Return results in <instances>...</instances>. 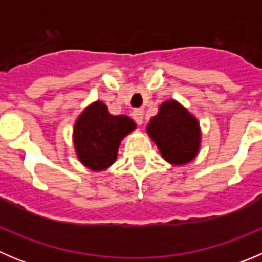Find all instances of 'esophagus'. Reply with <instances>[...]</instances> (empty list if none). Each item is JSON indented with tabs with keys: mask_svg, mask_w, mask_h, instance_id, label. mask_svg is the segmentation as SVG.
I'll list each match as a JSON object with an SVG mask.
<instances>
[{
	"mask_svg": "<svg viewBox=\"0 0 262 262\" xmlns=\"http://www.w3.org/2000/svg\"><path fill=\"white\" fill-rule=\"evenodd\" d=\"M143 116H144L143 110L137 109L133 112V119L136 120V123L138 124V125H142V124H143Z\"/></svg>",
	"mask_w": 262,
	"mask_h": 262,
	"instance_id": "34e87169",
	"label": "esophagus"
}]
</instances>
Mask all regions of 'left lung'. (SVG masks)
<instances>
[{"mask_svg": "<svg viewBox=\"0 0 262 262\" xmlns=\"http://www.w3.org/2000/svg\"><path fill=\"white\" fill-rule=\"evenodd\" d=\"M147 133L163 160L173 166L186 165L199 153V121L176 100H167L160 105L157 115L148 123Z\"/></svg>", "mask_w": 262, "mask_h": 262, "instance_id": "left-lung-1", "label": "left lung"}]
</instances>
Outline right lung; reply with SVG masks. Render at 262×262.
Returning a JSON list of instances; mask_svg holds the SVG:
<instances>
[{"instance_id":"obj_1","label":"right lung","mask_w":262,"mask_h":262,"mask_svg":"<svg viewBox=\"0 0 262 262\" xmlns=\"http://www.w3.org/2000/svg\"><path fill=\"white\" fill-rule=\"evenodd\" d=\"M137 128L126 115H112L102 101L90 104L73 128V144L78 161L92 171H104L116 161L125 136Z\"/></svg>"}]
</instances>
